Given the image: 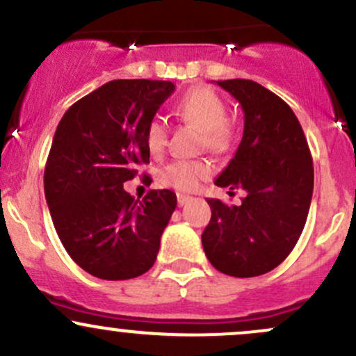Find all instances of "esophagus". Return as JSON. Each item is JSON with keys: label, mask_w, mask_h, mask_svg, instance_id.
<instances>
[{"label": "esophagus", "mask_w": 356, "mask_h": 356, "mask_svg": "<svg viewBox=\"0 0 356 356\" xmlns=\"http://www.w3.org/2000/svg\"><path fill=\"white\" fill-rule=\"evenodd\" d=\"M191 201H193V197H191V196H186V194H177L179 208H182V206H187Z\"/></svg>", "instance_id": "esophagus-1"}]
</instances>
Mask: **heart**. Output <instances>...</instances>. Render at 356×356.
<instances>
[{
	"label": "heart",
	"instance_id": "1",
	"mask_svg": "<svg viewBox=\"0 0 356 356\" xmlns=\"http://www.w3.org/2000/svg\"><path fill=\"white\" fill-rule=\"evenodd\" d=\"M175 115L186 123L194 124L202 131V145L209 150H229L235 140L233 124L226 120V104L213 89L199 86L187 91L175 106ZM169 124L163 116H152L145 128V143L152 154H160L167 147ZM211 165L204 160H175L160 174L163 184L177 191H194L201 181L211 175Z\"/></svg>",
	"mask_w": 356,
	"mask_h": 356
}]
</instances>
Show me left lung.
<instances>
[{"label": "left lung", "instance_id": "left-lung-1", "mask_svg": "<svg viewBox=\"0 0 356 356\" xmlns=\"http://www.w3.org/2000/svg\"><path fill=\"white\" fill-rule=\"evenodd\" d=\"M218 84L243 108L245 130L216 186L243 189L247 196L240 206L208 199L202 248L216 270L257 277L282 264L302 233L314 186L311 150L286 101L250 79Z\"/></svg>", "mask_w": 356, "mask_h": 356}]
</instances>
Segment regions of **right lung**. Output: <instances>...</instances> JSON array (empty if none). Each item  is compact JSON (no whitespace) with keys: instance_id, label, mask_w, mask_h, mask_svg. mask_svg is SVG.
Listing matches in <instances>:
<instances>
[{"instance_id":"1","label":"right lung","mask_w":356,"mask_h":356,"mask_svg":"<svg viewBox=\"0 0 356 356\" xmlns=\"http://www.w3.org/2000/svg\"><path fill=\"white\" fill-rule=\"evenodd\" d=\"M169 81L116 79L81 97L58 123L45 163V199L70 259L97 279L150 270L177 197L123 189L150 162L145 128L174 92Z\"/></svg>"}]
</instances>
